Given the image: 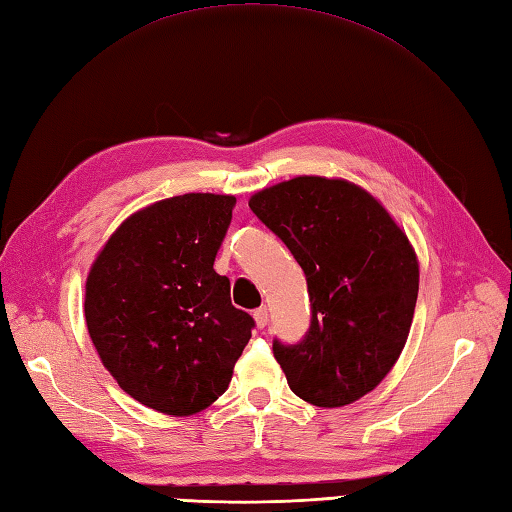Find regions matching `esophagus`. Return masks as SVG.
Instances as JSON below:
<instances>
[{
    "mask_svg": "<svg viewBox=\"0 0 512 512\" xmlns=\"http://www.w3.org/2000/svg\"><path fill=\"white\" fill-rule=\"evenodd\" d=\"M254 320H256V326L258 328H265L267 322H269V311L265 309V306H260V309L254 311Z\"/></svg>",
    "mask_w": 512,
    "mask_h": 512,
    "instance_id": "34e87169",
    "label": "esophagus"
}]
</instances>
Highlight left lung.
I'll use <instances>...</instances> for the list:
<instances>
[{"label": "left lung", "mask_w": 512, "mask_h": 512, "mask_svg": "<svg viewBox=\"0 0 512 512\" xmlns=\"http://www.w3.org/2000/svg\"><path fill=\"white\" fill-rule=\"evenodd\" d=\"M306 276L311 326L298 344L274 339L293 394L342 407L372 392L399 359L418 298V260L370 192L344 179L295 177L249 199Z\"/></svg>", "instance_id": "1"}]
</instances>
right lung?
Masks as SVG:
<instances>
[{
  "label": "right lung",
  "instance_id": "add662e5",
  "mask_svg": "<svg viewBox=\"0 0 512 512\" xmlns=\"http://www.w3.org/2000/svg\"><path fill=\"white\" fill-rule=\"evenodd\" d=\"M236 197L188 192L131 214L89 269L85 320L102 366L135 401L170 416L227 390L252 337L214 258Z\"/></svg>",
  "mask_w": 512,
  "mask_h": 512
}]
</instances>
